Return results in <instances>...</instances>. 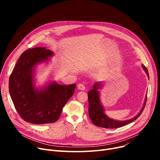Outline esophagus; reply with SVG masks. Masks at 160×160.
Segmentation results:
<instances>
[{"label": "esophagus", "mask_w": 160, "mask_h": 160, "mask_svg": "<svg viewBox=\"0 0 160 160\" xmlns=\"http://www.w3.org/2000/svg\"><path fill=\"white\" fill-rule=\"evenodd\" d=\"M77 88H78L79 90H81V91H84V90L86 89L85 86H83V84H82V83H79V84L77 86Z\"/></svg>", "instance_id": "esophagus-1"}]
</instances>
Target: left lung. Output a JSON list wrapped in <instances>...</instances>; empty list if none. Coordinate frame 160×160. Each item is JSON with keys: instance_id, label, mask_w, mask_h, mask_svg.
Masks as SVG:
<instances>
[{"instance_id": "obj_1", "label": "left lung", "mask_w": 160, "mask_h": 160, "mask_svg": "<svg viewBox=\"0 0 160 160\" xmlns=\"http://www.w3.org/2000/svg\"><path fill=\"white\" fill-rule=\"evenodd\" d=\"M141 66L149 79V74L147 69L143 64H142ZM101 82L95 83L93 86V89L89 90L88 93L89 101V115L93 124L97 127L105 128H117L131 123L138 118L145 108L147 102V94L143 105H142L140 112L135 117L128 120L117 121L110 118L105 113L104 106L101 102V100H100V93L99 91V90L101 89Z\"/></svg>"}]
</instances>
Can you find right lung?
I'll return each mask as SVG.
<instances>
[{
    "label": "right lung",
    "mask_w": 160,
    "mask_h": 160,
    "mask_svg": "<svg viewBox=\"0 0 160 160\" xmlns=\"http://www.w3.org/2000/svg\"><path fill=\"white\" fill-rule=\"evenodd\" d=\"M54 55L45 47L28 49L20 56L10 75V95L17 112L25 121L36 124L56 122L74 94L75 83L62 85L50 80L43 86H36L38 66L47 64Z\"/></svg>",
    "instance_id": "right-lung-1"
}]
</instances>
